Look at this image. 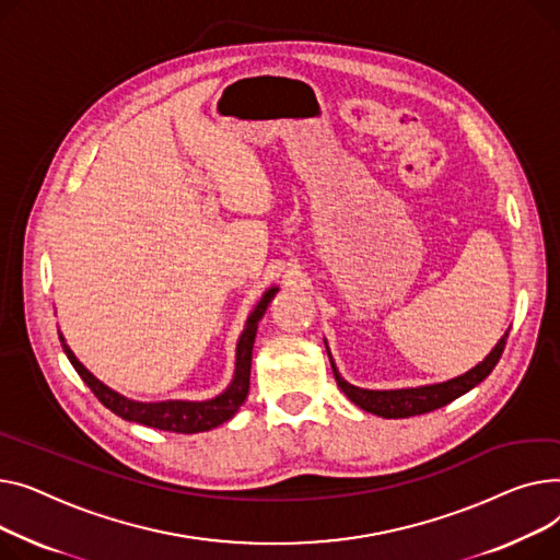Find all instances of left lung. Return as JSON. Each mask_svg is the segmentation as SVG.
Wrapping results in <instances>:
<instances>
[{
    "instance_id": "left-lung-1",
    "label": "left lung",
    "mask_w": 560,
    "mask_h": 560,
    "mask_svg": "<svg viewBox=\"0 0 560 560\" xmlns=\"http://www.w3.org/2000/svg\"><path fill=\"white\" fill-rule=\"evenodd\" d=\"M509 339V330L506 335L498 341V346L490 350V354L477 364L472 371L458 375L454 380L441 382V384H430V386H418V388H398V390H369V388H359L348 384L330 357V364L335 371V380L339 384V388L346 393V396L364 411L382 416V418H409V416H420L427 411H434L445 407L447 402L456 400L458 396H464L470 388H475L479 382H483L490 371L495 369V364L500 361L504 346ZM330 354V350H327Z\"/></svg>"
}]
</instances>
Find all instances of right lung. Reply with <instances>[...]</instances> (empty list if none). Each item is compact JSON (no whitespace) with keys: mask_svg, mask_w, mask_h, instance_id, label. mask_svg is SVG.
Wrapping results in <instances>:
<instances>
[{"mask_svg":"<svg viewBox=\"0 0 560 560\" xmlns=\"http://www.w3.org/2000/svg\"><path fill=\"white\" fill-rule=\"evenodd\" d=\"M276 291L278 289L273 287L265 295H261V301L257 303V307L253 310V314L246 320V330L242 332L240 343H237V366H235L233 382H230V386L221 393L219 398L206 400V402H185V400L133 402V400H126L124 396H119V393L110 390L106 384L98 382L92 373H88L85 366L74 357V352L68 348V343H65L62 337H60V343H62L65 354H68V359L72 361L74 371L90 386V390L98 398V402H102L106 409H110L113 413H117L119 418L153 427V430L176 432V434H199V432L214 430V427H219L221 422L230 420L244 405V400L248 396V384H250V359H253L257 323L261 320V316H265L269 303L273 301Z\"/></svg>","mask_w":560,"mask_h":560,"instance_id":"add662e5","label":"right lung"}]
</instances>
